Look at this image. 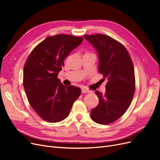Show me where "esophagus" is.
Instances as JSON below:
<instances>
[{
  "label": "esophagus",
  "mask_w": 160,
  "mask_h": 160,
  "mask_svg": "<svg viewBox=\"0 0 160 160\" xmlns=\"http://www.w3.org/2000/svg\"><path fill=\"white\" fill-rule=\"evenodd\" d=\"M81 92L83 93H89L90 92V91H89V90H88L87 89H85V88H83L81 89Z\"/></svg>",
  "instance_id": "esophagus-1"
}]
</instances>
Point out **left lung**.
Masks as SVG:
<instances>
[{"label": "left lung", "instance_id": "1", "mask_svg": "<svg viewBox=\"0 0 160 160\" xmlns=\"http://www.w3.org/2000/svg\"><path fill=\"white\" fill-rule=\"evenodd\" d=\"M93 46L99 57V72L108 78L105 93L95 91L99 102L91 111L95 123L107 125L125 113L135 92V72L132 59L125 47L108 35H83Z\"/></svg>", "mask_w": 160, "mask_h": 160}]
</instances>
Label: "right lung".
Here are the masks:
<instances>
[{
  "instance_id": "right-lung-1",
  "label": "right lung",
  "mask_w": 160,
  "mask_h": 160,
  "mask_svg": "<svg viewBox=\"0 0 160 160\" xmlns=\"http://www.w3.org/2000/svg\"><path fill=\"white\" fill-rule=\"evenodd\" d=\"M69 35L48 37L35 47L25 64L23 86L32 108L49 123L59 122L69 115L81 90L65 86L57 78L69 53L83 42Z\"/></svg>"
}]
</instances>
